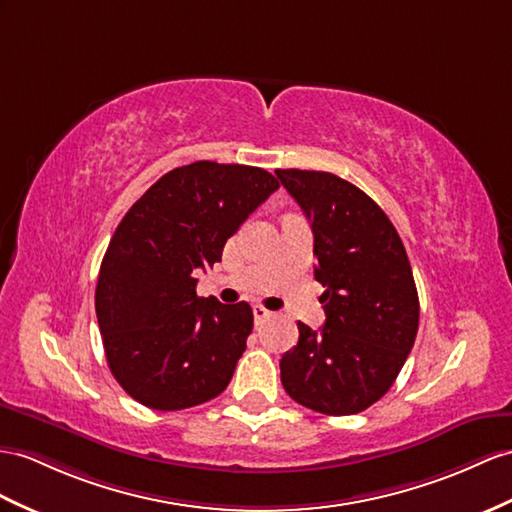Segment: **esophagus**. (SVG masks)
Here are the masks:
<instances>
[{
  "instance_id": "obj_1",
  "label": "esophagus",
  "mask_w": 512,
  "mask_h": 512,
  "mask_svg": "<svg viewBox=\"0 0 512 512\" xmlns=\"http://www.w3.org/2000/svg\"><path fill=\"white\" fill-rule=\"evenodd\" d=\"M271 315H273V313H271V310H267L265 306H254V321H256V323L267 321Z\"/></svg>"
}]
</instances>
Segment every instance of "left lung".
Listing matches in <instances>:
<instances>
[{
  "label": "left lung",
  "mask_w": 512,
  "mask_h": 512,
  "mask_svg": "<svg viewBox=\"0 0 512 512\" xmlns=\"http://www.w3.org/2000/svg\"><path fill=\"white\" fill-rule=\"evenodd\" d=\"M315 236L326 286L319 332L299 321L280 360L284 391L323 415H356L391 389L413 350L419 297L400 234L373 199L334 173L276 169Z\"/></svg>",
  "instance_id": "obj_1"
}]
</instances>
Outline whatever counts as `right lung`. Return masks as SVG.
<instances>
[{
    "label": "right lung",
    "instance_id": "1",
    "mask_svg": "<svg viewBox=\"0 0 512 512\" xmlns=\"http://www.w3.org/2000/svg\"><path fill=\"white\" fill-rule=\"evenodd\" d=\"M280 189L269 171L197 160L165 173L121 219L99 267L95 313L112 376L154 410L217 397L254 326L247 302L197 295L241 223Z\"/></svg>",
    "mask_w": 512,
    "mask_h": 512
}]
</instances>
